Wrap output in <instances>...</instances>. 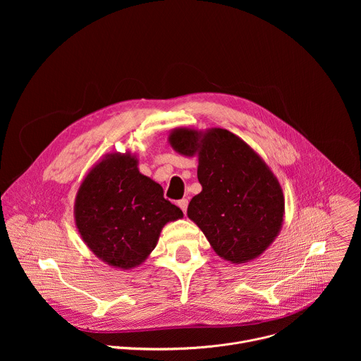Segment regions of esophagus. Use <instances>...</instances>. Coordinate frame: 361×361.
Masks as SVG:
<instances>
[{
  "instance_id": "34e87169",
  "label": "esophagus",
  "mask_w": 361,
  "mask_h": 361,
  "mask_svg": "<svg viewBox=\"0 0 361 361\" xmlns=\"http://www.w3.org/2000/svg\"><path fill=\"white\" fill-rule=\"evenodd\" d=\"M178 207L183 210V213L185 214L187 213V207H188V200L187 198H183L178 201Z\"/></svg>"
}]
</instances>
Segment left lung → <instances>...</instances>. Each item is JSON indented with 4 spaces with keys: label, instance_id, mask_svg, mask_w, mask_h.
<instances>
[{
    "label": "left lung",
    "instance_id": "obj_1",
    "mask_svg": "<svg viewBox=\"0 0 361 361\" xmlns=\"http://www.w3.org/2000/svg\"><path fill=\"white\" fill-rule=\"evenodd\" d=\"M170 145L197 156L202 187L187 216L221 259L243 264L273 244L284 221L283 188L270 167L245 141L224 128H174Z\"/></svg>",
    "mask_w": 361,
    "mask_h": 361
}]
</instances>
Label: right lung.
<instances>
[{"mask_svg": "<svg viewBox=\"0 0 361 361\" xmlns=\"http://www.w3.org/2000/svg\"><path fill=\"white\" fill-rule=\"evenodd\" d=\"M183 212L163 187L138 170L131 151L109 152L84 177L75 195V227L90 251L118 270L141 266L163 227Z\"/></svg>", "mask_w": 361, "mask_h": 361, "instance_id": "1", "label": "right lung"}]
</instances>
